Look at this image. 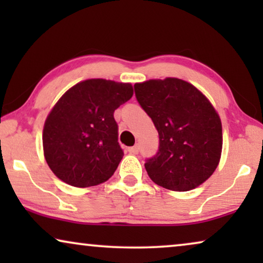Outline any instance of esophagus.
<instances>
[{
	"instance_id": "obj_1",
	"label": "esophagus",
	"mask_w": 263,
	"mask_h": 263,
	"mask_svg": "<svg viewBox=\"0 0 263 263\" xmlns=\"http://www.w3.org/2000/svg\"><path fill=\"white\" fill-rule=\"evenodd\" d=\"M128 152L132 153V154H138V153H139V145H135V146H133V147H129Z\"/></svg>"
}]
</instances>
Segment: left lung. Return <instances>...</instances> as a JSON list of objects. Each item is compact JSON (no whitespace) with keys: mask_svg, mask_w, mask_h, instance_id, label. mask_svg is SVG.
Masks as SVG:
<instances>
[{"mask_svg":"<svg viewBox=\"0 0 263 263\" xmlns=\"http://www.w3.org/2000/svg\"><path fill=\"white\" fill-rule=\"evenodd\" d=\"M134 88L159 134L158 153L145 164L149 178L174 192L197 188L220 161L222 128L217 110L200 89L178 78L151 79Z\"/></svg>","mask_w":263,"mask_h":263,"instance_id":"8db88e82","label":"left lung"}]
</instances>
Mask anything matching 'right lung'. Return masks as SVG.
<instances>
[{"label": "right lung", "instance_id": "1", "mask_svg": "<svg viewBox=\"0 0 263 263\" xmlns=\"http://www.w3.org/2000/svg\"><path fill=\"white\" fill-rule=\"evenodd\" d=\"M133 95L129 82L88 79L57 100L43 129L44 158L57 178L88 188L114 175L123 158L114 112Z\"/></svg>", "mask_w": 263, "mask_h": 263}]
</instances>
